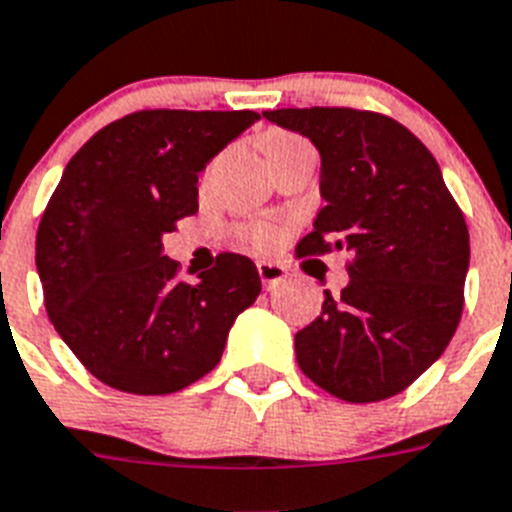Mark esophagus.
I'll return each mask as SVG.
<instances>
[{
  "mask_svg": "<svg viewBox=\"0 0 512 512\" xmlns=\"http://www.w3.org/2000/svg\"><path fill=\"white\" fill-rule=\"evenodd\" d=\"M257 273H260V281H263L265 289H276L278 283L286 281V276H289V270L283 268V265L278 263H268V260H260L257 263Z\"/></svg>",
  "mask_w": 512,
  "mask_h": 512,
  "instance_id": "obj_1",
  "label": "esophagus"
}]
</instances>
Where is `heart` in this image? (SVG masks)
Here are the masks:
<instances>
[{
  "mask_svg": "<svg viewBox=\"0 0 512 512\" xmlns=\"http://www.w3.org/2000/svg\"><path fill=\"white\" fill-rule=\"evenodd\" d=\"M289 140H294V137H276L273 145H270V150L281 143H289ZM242 234L244 239H247L249 244H255V247H270V244H276L278 239V229L273 226V223H252V226H247Z\"/></svg>",
  "mask_w": 512,
  "mask_h": 512,
  "instance_id": "obj_1",
  "label": "heart"
}]
</instances>
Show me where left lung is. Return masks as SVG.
Returning <instances> with one entry per match:
<instances>
[{
    "label": "left lung",
    "mask_w": 512,
    "mask_h": 512,
    "mask_svg": "<svg viewBox=\"0 0 512 512\" xmlns=\"http://www.w3.org/2000/svg\"><path fill=\"white\" fill-rule=\"evenodd\" d=\"M322 158L325 208L296 257L346 252L349 286L325 289L294 336L296 362L325 393L375 403L440 359L463 312L468 226L427 145L401 122L349 106L265 111Z\"/></svg>",
    "instance_id": "left-lung-1"
}]
</instances>
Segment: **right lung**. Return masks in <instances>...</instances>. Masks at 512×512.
Here are the masks:
<instances>
[{"instance_id": "obj_1", "label": "right lung", "mask_w": 512, "mask_h": 512, "mask_svg": "<svg viewBox=\"0 0 512 512\" xmlns=\"http://www.w3.org/2000/svg\"><path fill=\"white\" fill-rule=\"evenodd\" d=\"M255 111L145 109L106 124L67 163L36 234L51 325L90 375L166 395L221 362L236 315L260 294L255 263L221 252L179 278L161 236L197 213V174Z\"/></svg>"}]
</instances>
